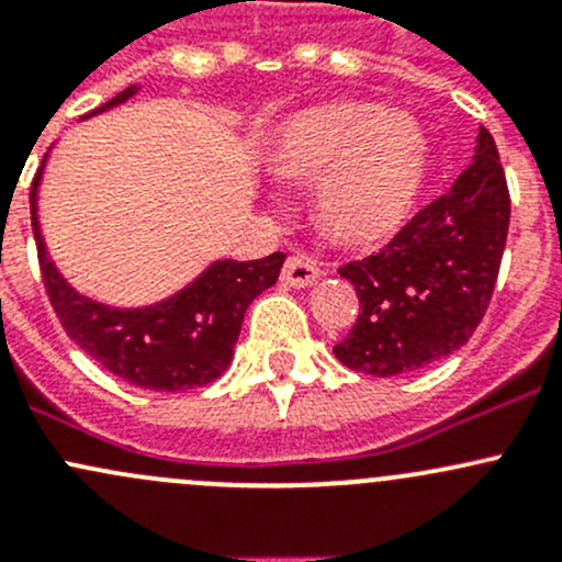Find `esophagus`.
Here are the masks:
<instances>
[{"label": "esophagus", "instance_id": "esophagus-1", "mask_svg": "<svg viewBox=\"0 0 562 562\" xmlns=\"http://www.w3.org/2000/svg\"><path fill=\"white\" fill-rule=\"evenodd\" d=\"M321 280V269H317L315 260L302 258V255H293L282 266V282L291 288H310Z\"/></svg>", "mask_w": 562, "mask_h": 562}]
</instances>
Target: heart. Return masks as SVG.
<instances>
[{
    "label": "heart",
    "mask_w": 562,
    "mask_h": 562,
    "mask_svg": "<svg viewBox=\"0 0 562 562\" xmlns=\"http://www.w3.org/2000/svg\"><path fill=\"white\" fill-rule=\"evenodd\" d=\"M274 176L313 190L317 231L345 249L389 245L418 206L429 138L413 116L370 100H328L291 113L266 140Z\"/></svg>",
    "instance_id": "b5f03b06"
}]
</instances>
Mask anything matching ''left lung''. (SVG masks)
I'll return each instance as SVG.
<instances>
[{
  "label": "left lung",
  "instance_id": "obj_1",
  "mask_svg": "<svg viewBox=\"0 0 562 562\" xmlns=\"http://www.w3.org/2000/svg\"><path fill=\"white\" fill-rule=\"evenodd\" d=\"M512 198L490 130L446 195L378 255L342 266L361 313L334 356L375 378L424 370L462 348L490 307L506 249Z\"/></svg>",
  "mask_w": 562,
  "mask_h": 562
}]
</instances>
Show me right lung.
I'll return each mask as SVG.
<instances>
[{
    "instance_id": "1",
    "label": "right lung",
    "mask_w": 562,
    "mask_h": 562,
    "mask_svg": "<svg viewBox=\"0 0 562 562\" xmlns=\"http://www.w3.org/2000/svg\"><path fill=\"white\" fill-rule=\"evenodd\" d=\"M140 87H127L83 119L127 103ZM45 160L32 184V231H35L40 271L54 313L67 337L105 367L111 375L151 391H187L217 381L234 359L241 321L255 296L280 277L285 255L271 252L260 260H214L173 296L146 307H111L78 293L61 277L45 247L37 217V190Z\"/></svg>"
}]
</instances>
